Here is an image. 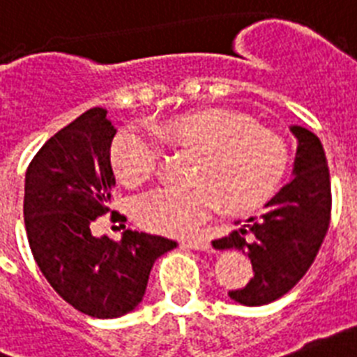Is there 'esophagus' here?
I'll use <instances>...</instances> for the list:
<instances>
[{
	"label": "esophagus",
	"mask_w": 357,
	"mask_h": 357,
	"mask_svg": "<svg viewBox=\"0 0 357 357\" xmlns=\"http://www.w3.org/2000/svg\"><path fill=\"white\" fill-rule=\"evenodd\" d=\"M183 245L185 248H190V249H198V251H208L211 249V244H208V240L205 238H187L183 240Z\"/></svg>",
	"instance_id": "34e87169"
}]
</instances>
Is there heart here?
<instances>
[{
	"mask_svg": "<svg viewBox=\"0 0 357 357\" xmlns=\"http://www.w3.org/2000/svg\"><path fill=\"white\" fill-rule=\"evenodd\" d=\"M153 135L174 150L198 155L190 183L181 192L158 188L135 202L141 227L161 234H187L222 207L244 214L262 207L279 190L289 153L284 139L257 128L245 115L227 109H198L152 126ZM159 146L141 130L124 128L113 137L109 163L126 187H139L153 176Z\"/></svg>",
	"mask_w": 357,
	"mask_h": 357,
	"instance_id": "heart-1",
	"label": "heart"
}]
</instances>
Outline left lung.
<instances>
[{
	"mask_svg": "<svg viewBox=\"0 0 357 357\" xmlns=\"http://www.w3.org/2000/svg\"><path fill=\"white\" fill-rule=\"evenodd\" d=\"M289 130L297 139L294 179L269 199L260 218L238 220V229L213 242L214 249H238L251 260V280L229 291L245 306H262L288 294L314 264L330 225L332 190L323 144L303 126Z\"/></svg>",
	"mask_w": 357,
	"mask_h": 357,
	"instance_id": "8db88e82",
	"label": "left lung"
}]
</instances>
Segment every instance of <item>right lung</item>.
I'll list each match as a JSON object with an SVG mask.
<instances>
[{"label": "right lung", "mask_w": 357, "mask_h": 357, "mask_svg": "<svg viewBox=\"0 0 357 357\" xmlns=\"http://www.w3.org/2000/svg\"><path fill=\"white\" fill-rule=\"evenodd\" d=\"M106 113L88 109L43 144L25 174L23 198L40 271L63 301L97 319L132 312L143 301L153 262L178 245L130 229L121 242L91 234L95 220L109 213L115 187L109 149L117 130Z\"/></svg>", "instance_id": "add662e5"}]
</instances>
